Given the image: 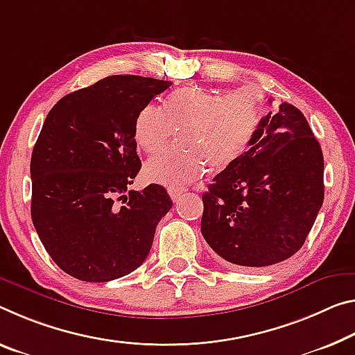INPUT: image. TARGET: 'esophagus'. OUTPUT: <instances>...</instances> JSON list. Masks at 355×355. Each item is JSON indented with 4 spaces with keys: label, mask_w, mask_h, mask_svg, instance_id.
Here are the masks:
<instances>
[{
    "label": "esophagus",
    "mask_w": 355,
    "mask_h": 355,
    "mask_svg": "<svg viewBox=\"0 0 355 355\" xmlns=\"http://www.w3.org/2000/svg\"><path fill=\"white\" fill-rule=\"evenodd\" d=\"M183 194V189H177V188H168V196H171V199L173 202H178L180 196Z\"/></svg>",
    "instance_id": "esophagus-1"
}]
</instances>
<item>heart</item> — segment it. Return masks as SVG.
Segmentation results:
<instances>
[{"label":"heart","instance_id":"obj_1","mask_svg":"<svg viewBox=\"0 0 355 355\" xmlns=\"http://www.w3.org/2000/svg\"><path fill=\"white\" fill-rule=\"evenodd\" d=\"M261 101L251 92L224 96L199 87H187L167 98L164 109L147 104L134 123V140L148 155L159 153L178 131L182 151L151 157L144 167L148 182L182 188L199 178L208 166L221 171L237 157L261 118Z\"/></svg>","mask_w":355,"mask_h":355}]
</instances>
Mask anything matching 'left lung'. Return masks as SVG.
Instances as JSON below:
<instances>
[{"mask_svg":"<svg viewBox=\"0 0 355 355\" xmlns=\"http://www.w3.org/2000/svg\"><path fill=\"white\" fill-rule=\"evenodd\" d=\"M202 200V235L224 261L250 268L294 256L324 202L322 150L302 112L281 103L261 118Z\"/></svg>","mask_w":355,"mask_h":355,"instance_id":"8db88e82","label":"left lung"}]
</instances>
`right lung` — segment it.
Instances as JSON below:
<instances>
[{
	"instance_id": "obj_1",
	"label": "right lung",
	"mask_w": 355,
	"mask_h": 355,
	"mask_svg": "<svg viewBox=\"0 0 355 355\" xmlns=\"http://www.w3.org/2000/svg\"><path fill=\"white\" fill-rule=\"evenodd\" d=\"M171 85L110 76L49 112L31 155V218L49 256L71 277L105 283L147 259L172 200L155 183L125 194L142 166L134 123Z\"/></svg>"
}]
</instances>
